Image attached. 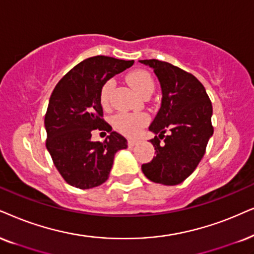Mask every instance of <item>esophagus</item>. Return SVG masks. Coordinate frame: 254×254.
I'll return each instance as SVG.
<instances>
[{"label": "esophagus", "mask_w": 254, "mask_h": 254, "mask_svg": "<svg viewBox=\"0 0 254 254\" xmlns=\"http://www.w3.org/2000/svg\"><path fill=\"white\" fill-rule=\"evenodd\" d=\"M137 143H138V139H129V140H127V144H129L130 146H134Z\"/></svg>", "instance_id": "34e87169"}]
</instances>
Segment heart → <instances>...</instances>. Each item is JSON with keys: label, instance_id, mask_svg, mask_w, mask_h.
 Returning <instances> with one entry per match:
<instances>
[{"label": "heart", "instance_id": "1", "mask_svg": "<svg viewBox=\"0 0 254 254\" xmlns=\"http://www.w3.org/2000/svg\"><path fill=\"white\" fill-rule=\"evenodd\" d=\"M127 82L137 94L144 96L146 94H152L155 89V82L152 76L145 70H133L127 76ZM115 82H105L101 90V103L103 108H109L110 104V94L114 88ZM149 121V117L142 112H120L112 120L114 127L125 136H136L142 130Z\"/></svg>", "mask_w": 254, "mask_h": 254}]
</instances>
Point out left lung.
<instances>
[{"label": "left lung", "instance_id": "obj_1", "mask_svg": "<svg viewBox=\"0 0 254 254\" xmlns=\"http://www.w3.org/2000/svg\"><path fill=\"white\" fill-rule=\"evenodd\" d=\"M139 62L153 69L162 88V104L149 127L156 134L150 140L156 157L142 165V171L153 183L181 184L198 166L213 134L212 104L204 85L191 73L158 60Z\"/></svg>", "mask_w": 254, "mask_h": 254}]
</instances>
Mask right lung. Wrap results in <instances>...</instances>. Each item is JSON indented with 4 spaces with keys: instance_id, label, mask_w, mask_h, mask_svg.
Wrapping results in <instances>:
<instances>
[{
    "instance_id": "1",
    "label": "right lung",
    "mask_w": 254,
    "mask_h": 254,
    "mask_svg": "<svg viewBox=\"0 0 254 254\" xmlns=\"http://www.w3.org/2000/svg\"><path fill=\"white\" fill-rule=\"evenodd\" d=\"M132 64L109 56L90 57L65 73L54 89L44 118L46 145L69 185L82 190L102 185L117 151L127 147V140L103 120L101 90ZM97 128L111 132L103 143L91 140Z\"/></svg>"
}]
</instances>
